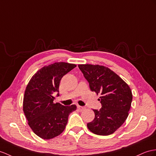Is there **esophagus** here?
Instances as JSON below:
<instances>
[{
  "label": "esophagus",
  "mask_w": 156,
  "mask_h": 156,
  "mask_svg": "<svg viewBox=\"0 0 156 156\" xmlns=\"http://www.w3.org/2000/svg\"><path fill=\"white\" fill-rule=\"evenodd\" d=\"M77 108L79 109V111H84V110H85V108L84 107H81V106H79V105H78L77 106Z\"/></svg>",
  "instance_id": "obj_1"
}]
</instances>
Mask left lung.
<instances>
[{
    "label": "left lung",
    "instance_id": "1",
    "mask_svg": "<svg viewBox=\"0 0 156 156\" xmlns=\"http://www.w3.org/2000/svg\"><path fill=\"white\" fill-rule=\"evenodd\" d=\"M79 68L92 91L101 94L102 108L93 110L94 119L87 123L93 133L108 136L116 131L126 120L132 101L127 83L108 67L92 64H79Z\"/></svg>",
    "mask_w": 156,
    "mask_h": 156
}]
</instances>
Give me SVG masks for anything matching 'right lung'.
Here are the masks:
<instances>
[{
  "label": "right lung",
  "mask_w": 156,
  "mask_h": 156,
  "mask_svg": "<svg viewBox=\"0 0 156 156\" xmlns=\"http://www.w3.org/2000/svg\"><path fill=\"white\" fill-rule=\"evenodd\" d=\"M76 66L66 62L45 66L32 76L26 86L23 111L29 126L41 138L49 140L62 134L69 114L77 108L75 105L66 107L54 103L53 96L59 93L62 78Z\"/></svg>",
  "instance_id": "right-lung-1"
}]
</instances>
